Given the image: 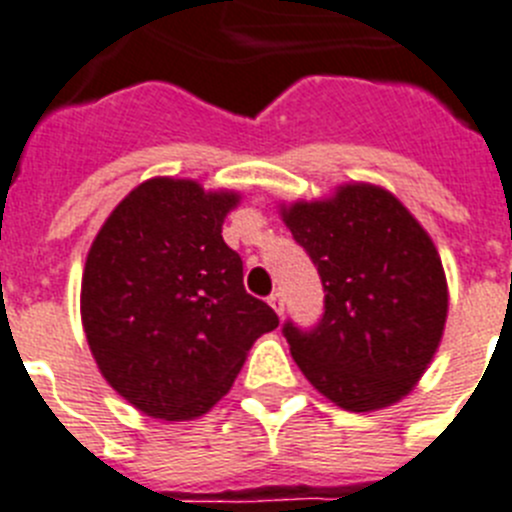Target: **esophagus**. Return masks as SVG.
I'll return each instance as SVG.
<instances>
[{
    "label": "esophagus",
    "mask_w": 512,
    "mask_h": 512,
    "mask_svg": "<svg viewBox=\"0 0 512 512\" xmlns=\"http://www.w3.org/2000/svg\"><path fill=\"white\" fill-rule=\"evenodd\" d=\"M269 304L274 307L276 314H284V297H281V292H274L269 297Z\"/></svg>",
    "instance_id": "1"
}]
</instances>
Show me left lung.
<instances>
[{"label":"left lung","instance_id":"8db88e82","mask_svg":"<svg viewBox=\"0 0 512 512\" xmlns=\"http://www.w3.org/2000/svg\"><path fill=\"white\" fill-rule=\"evenodd\" d=\"M284 220L325 289L317 325L281 327L299 370L342 409L391 406L442 340L447 281L437 248L391 192L373 185L297 203Z\"/></svg>","mask_w":512,"mask_h":512}]
</instances>
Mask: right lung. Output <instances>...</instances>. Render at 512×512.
Instances as JSON below:
<instances>
[{"mask_svg": "<svg viewBox=\"0 0 512 512\" xmlns=\"http://www.w3.org/2000/svg\"><path fill=\"white\" fill-rule=\"evenodd\" d=\"M233 192L159 177L131 190L83 271L88 345L116 393L154 419L203 416L236 381L253 340L279 325L243 287L223 241Z\"/></svg>", "mask_w": 512, "mask_h": 512, "instance_id": "add662e5", "label": "right lung"}]
</instances>
